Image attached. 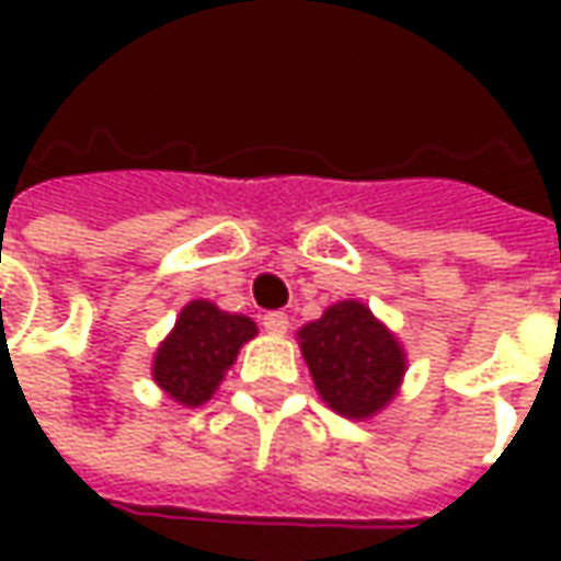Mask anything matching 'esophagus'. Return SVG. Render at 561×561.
<instances>
[{
  "mask_svg": "<svg viewBox=\"0 0 561 561\" xmlns=\"http://www.w3.org/2000/svg\"><path fill=\"white\" fill-rule=\"evenodd\" d=\"M261 324H264V330L273 333V336H282V333L288 330V316H285V312H267V316L261 318Z\"/></svg>",
  "mask_w": 561,
  "mask_h": 561,
  "instance_id": "obj_1",
  "label": "esophagus"
}]
</instances>
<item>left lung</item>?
<instances>
[{"instance_id":"obj_1","label":"left lung","mask_w":561,"mask_h":561,"mask_svg":"<svg viewBox=\"0 0 561 561\" xmlns=\"http://www.w3.org/2000/svg\"><path fill=\"white\" fill-rule=\"evenodd\" d=\"M321 400L342 417L381 412L402 385L405 352L369 306L342 300L297 333Z\"/></svg>"}]
</instances>
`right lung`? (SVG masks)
<instances>
[{
	"instance_id": "1",
	"label": "right lung",
	"mask_w": 561,
	"mask_h": 561,
	"mask_svg": "<svg viewBox=\"0 0 561 561\" xmlns=\"http://www.w3.org/2000/svg\"><path fill=\"white\" fill-rule=\"evenodd\" d=\"M255 333L252 318L221 312L209 300H192L159 345L152 378L173 402L195 409L216 393L243 342Z\"/></svg>"
}]
</instances>
